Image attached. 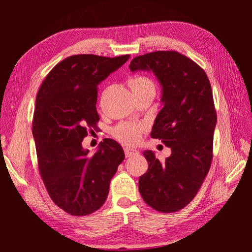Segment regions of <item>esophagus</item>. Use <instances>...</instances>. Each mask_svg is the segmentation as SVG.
<instances>
[{"label":"esophagus","mask_w":252,"mask_h":252,"mask_svg":"<svg viewBox=\"0 0 252 252\" xmlns=\"http://www.w3.org/2000/svg\"><path fill=\"white\" fill-rule=\"evenodd\" d=\"M124 151H125L126 158L131 157V156H133L134 154H136V152H138V150L134 149V148H130V147H125V148H124Z\"/></svg>","instance_id":"obj_1"}]
</instances>
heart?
I'll return each instance as SVG.
<instances>
[{"mask_svg": "<svg viewBox=\"0 0 252 252\" xmlns=\"http://www.w3.org/2000/svg\"><path fill=\"white\" fill-rule=\"evenodd\" d=\"M128 85L131 88L133 94L143 93V91H154L156 93V85L154 81L146 75H132L128 80ZM144 130L142 125L133 123H122L118 125L112 130L113 135L120 142L124 144H134L141 138V134Z\"/></svg>", "mask_w": 252, "mask_h": 252, "instance_id": "heart-1", "label": "heart"}]
</instances>
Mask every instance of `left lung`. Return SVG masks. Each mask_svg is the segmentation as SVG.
<instances>
[{"mask_svg":"<svg viewBox=\"0 0 252 252\" xmlns=\"http://www.w3.org/2000/svg\"><path fill=\"white\" fill-rule=\"evenodd\" d=\"M129 68L150 70L161 83L164 107L150 134L172 151L165 162L151 150L143 152L148 170L140 177V193L157 211H179L193 200L212 161L217 111L209 79L202 67L174 50L135 57Z\"/></svg>","mask_w":252,"mask_h":252,"instance_id":"1","label":"left lung"}]
</instances>
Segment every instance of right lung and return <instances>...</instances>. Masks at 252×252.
<instances>
[{
  "mask_svg": "<svg viewBox=\"0 0 252 252\" xmlns=\"http://www.w3.org/2000/svg\"><path fill=\"white\" fill-rule=\"evenodd\" d=\"M129 59L75 55L61 61L37 91L32 134L37 167L51 200L71 216L101 208L109 184L125 155L121 145L105 139L94 155L82 147L97 129V85Z\"/></svg>",
  "mask_w": 252,
  "mask_h": 252,
  "instance_id": "obj_1",
  "label": "right lung"
}]
</instances>
